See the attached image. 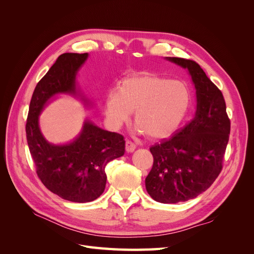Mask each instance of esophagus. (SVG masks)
Segmentation results:
<instances>
[{
  "instance_id": "1",
  "label": "esophagus",
  "mask_w": 254,
  "mask_h": 254,
  "mask_svg": "<svg viewBox=\"0 0 254 254\" xmlns=\"http://www.w3.org/2000/svg\"><path fill=\"white\" fill-rule=\"evenodd\" d=\"M136 148V145L132 141H126V151L127 152H132Z\"/></svg>"
}]
</instances>
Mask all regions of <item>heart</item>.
<instances>
[{
    "mask_svg": "<svg viewBox=\"0 0 254 254\" xmlns=\"http://www.w3.org/2000/svg\"><path fill=\"white\" fill-rule=\"evenodd\" d=\"M190 103V92L186 83L144 73L128 76L119 91L111 90L106 96L105 111L114 128L134 111L140 130L151 139H162L179 127Z\"/></svg>",
    "mask_w": 254,
    "mask_h": 254,
    "instance_id": "heart-1",
    "label": "heart"
}]
</instances>
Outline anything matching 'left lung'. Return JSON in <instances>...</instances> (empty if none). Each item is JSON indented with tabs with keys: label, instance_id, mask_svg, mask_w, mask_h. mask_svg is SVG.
<instances>
[{
	"label": "left lung",
	"instance_id": "left-lung-1",
	"mask_svg": "<svg viewBox=\"0 0 254 254\" xmlns=\"http://www.w3.org/2000/svg\"><path fill=\"white\" fill-rule=\"evenodd\" d=\"M168 60L187 67L197 94L194 119L170 140L149 148L153 157L146 177L147 193L156 201H188L209 189L222 170L231 123L221 91L196 61L178 57Z\"/></svg>",
	"mask_w": 254,
	"mask_h": 254
}]
</instances>
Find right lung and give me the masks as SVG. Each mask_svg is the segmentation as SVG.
Wrapping results in <instances>:
<instances>
[{"label":"right lung","mask_w":254,"mask_h":254,"mask_svg":"<svg viewBox=\"0 0 254 254\" xmlns=\"http://www.w3.org/2000/svg\"><path fill=\"white\" fill-rule=\"evenodd\" d=\"M88 54L64 53L37 83L26 121V140L36 173L52 193L72 202H90L103 194L105 167L125 152L124 136L86 122L80 134L66 144H52L38 126V115L59 92L75 93V76Z\"/></svg>","instance_id":"add662e5"}]
</instances>
